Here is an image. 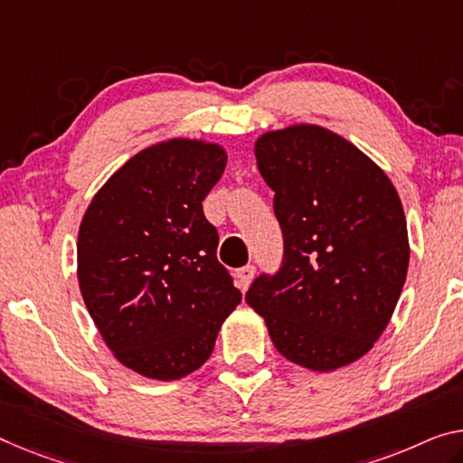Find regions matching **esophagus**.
<instances>
[{
    "instance_id": "34e87169",
    "label": "esophagus",
    "mask_w": 463,
    "mask_h": 463,
    "mask_svg": "<svg viewBox=\"0 0 463 463\" xmlns=\"http://www.w3.org/2000/svg\"><path fill=\"white\" fill-rule=\"evenodd\" d=\"M254 273H256V269L252 265H246V267L238 269V281H240L241 289H246L248 286H250L252 279H254Z\"/></svg>"
}]
</instances>
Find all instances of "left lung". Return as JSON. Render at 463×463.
<instances>
[{
    "mask_svg": "<svg viewBox=\"0 0 463 463\" xmlns=\"http://www.w3.org/2000/svg\"><path fill=\"white\" fill-rule=\"evenodd\" d=\"M283 232L281 271L246 302L283 358L331 373L373 350L408 275L410 240L389 175L341 134L291 124L254 140Z\"/></svg>",
    "mask_w": 463,
    "mask_h": 463,
    "instance_id": "8db88e82",
    "label": "left lung"
}]
</instances>
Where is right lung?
I'll list each match as a JSON object with an SVG mask.
<instances>
[{
	"mask_svg": "<svg viewBox=\"0 0 463 463\" xmlns=\"http://www.w3.org/2000/svg\"><path fill=\"white\" fill-rule=\"evenodd\" d=\"M225 165L219 142H155L109 175L82 215V300L113 358L146 379L180 381L198 371L241 302L203 213Z\"/></svg>",
	"mask_w": 463,
	"mask_h": 463,
	"instance_id": "obj_1",
	"label": "right lung"
}]
</instances>
